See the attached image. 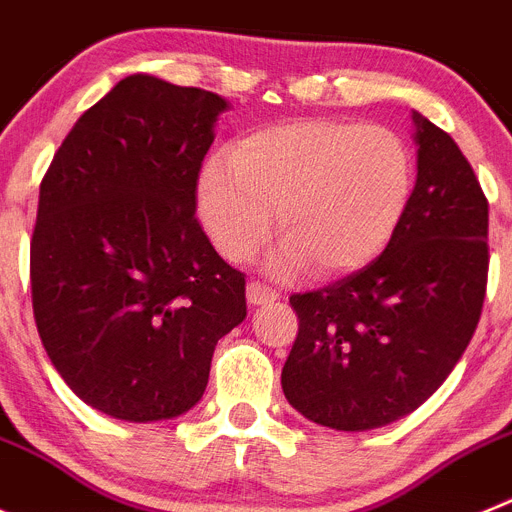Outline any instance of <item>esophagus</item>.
Returning <instances> with one entry per match:
<instances>
[{
	"instance_id": "esophagus-1",
	"label": "esophagus",
	"mask_w": 512,
	"mask_h": 512,
	"mask_svg": "<svg viewBox=\"0 0 512 512\" xmlns=\"http://www.w3.org/2000/svg\"><path fill=\"white\" fill-rule=\"evenodd\" d=\"M280 293L275 288H270V285L260 283V280H252V283H247V301L252 303V306H262V303H270L275 301Z\"/></svg>"
}]
</instances>
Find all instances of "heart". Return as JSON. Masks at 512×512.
Masks as SVG:
<instances>
[{
  "label": "heart",
  "mask_w": 512,
  "mask_h": 512,
  "mask_svg": "<svg viewBox=\"0 0 512 512\" xmlns=\"http://www.w3.org/2000/svg\"><path fill=\"white\" fill-rule=\"evenodd\" d=\"M413 153L385 124L303 117L267 124L211 158L196 188L201 224L232 262H247L273 234L278 275L336 278L370 265L403 222Z\"/></svg>",
  "instance_id": "b5f03b06"
}]
</instances>
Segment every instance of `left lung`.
I'll return each instance as SVG.
<instances>
[{"mask_svg":"<svg viewBox=\"0 0 512 512\" xmlns=\"http://www.w3.org/2000/svg\"><path fill=\"white\" fill-rule=\"evenodd\" d=\"M418 178L380 257L293 293L298 334L283 393L308 421L367 431L439 390L472 339L487 290V199L459 145L413 112Z\"/></svg>","mask_w":512,"mask_h":512,"instance_id":"obj_1","label":"left lung"}]
</instances>
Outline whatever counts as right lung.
Wrapping results in <instances>:
<instances>
[{"label":"right lung","instance_id":"1","mask_svg":"<svg viewBox=\"0 0 512 512\" xmlns=\"http://www.w3.org/2000/svg\"><path fill=\"white\" fill-rule=\"evenodd\" d=\"M227 101L122 78L81 114L40 181L32 313L68 388L122 421L186 413L216 342L247 316L245 273L196 219L199 170Z\"/></svg>","mask_w":512,"mask_h":512}]
</instances>
